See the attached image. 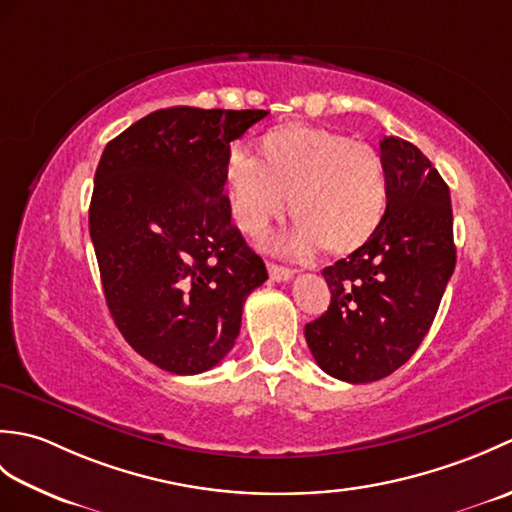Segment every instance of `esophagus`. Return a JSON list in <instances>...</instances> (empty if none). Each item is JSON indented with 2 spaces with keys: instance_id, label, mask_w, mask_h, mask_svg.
Wrapping results in <instances>:
<instances>
[{
  "instance_id": "esophagus-1",
  "label": "esophagus",
  "mask_w": 512,
  "mask_h": 512,
  "mask_svg": "<svg viewBox=\"0 0 512 512\" xmlns=\"http://www.w3.org/2000/svg\"><path fill=\"white\" fill-rule=\"evenodd\" d=\"M268 275L273 281H288L295 275V270H290L286 266H277V264H268Z\"/></svg>"
}]
</instances>
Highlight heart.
<instances>
[{"mask_svg":"<svg viewBox=\"0 0 512 512\" xmlns=\"http://www.w3.org/2000/svg\"><path fill=\"white\" fill-rule=\"evenodd\" d=\"M224 182L235 224L262 235L279 220L290 198L299 222L284 250L308 255L350 253L383 220L387 204L385 169L376 151L339 132L286 125L262 136L257 160L235 154L226 160Z\"/></svg>","mask_w":512,"mask_h":512,"instance_id":"obj_1","label":"heart"}]
</instances>
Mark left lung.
<instances>
[{
  "mask_svg": "<svg viewBox=\"0 0 512 512\" xmlns=\"http://www.w3.org/2000/svg\"><path fill=\"white\" fill-rule=\"evenodd\" d=\"M387 209L352 255L323 268L330 308L306 325L325 374L374 383L396 372L427 336L455 268L447 182L422 151L396 136L380 140Z\"/></svg>",
  "mask_w": 512,
  "mask_h": 512,
  "instance_id": "8db88e82",
  "label": "left lung"
}]
</instances>
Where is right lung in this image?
<instances>
[{"label":"right lung","instance_id":"1","mask_svg":"<svg viewBox=\"0 0 512 512\" xmlns=\"http://www.w3.org/2000/svg\"><path fill=\"white\" fill-rule=\"evenodd\" d=\"M264 110L169 107L107 143L90 237L107 308L149 363L191 376L233 350L246 297L268 279L231 222V140Z\"/></svg>","mask_w":512,"mask_h":512}]
</instances>
